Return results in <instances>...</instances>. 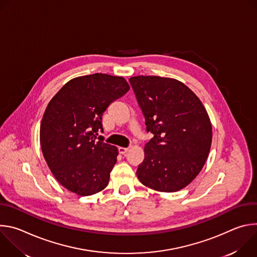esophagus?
<instances>
[{"label": "esophagus", "mask_w": 257, "mask_h": 257, "mask_svg": "<svg viewBox=\"0 0 257 257\" xmlns=\"http://www.w3.org/2000/svg\"><path fill=\"white\" fill-rule=\"evenodd\" d=\"M130 150V146H128V148H119V153L121 155H125L127 152H129Z\"/></svg>", "instance_id": "obj_1"}]
</instances>
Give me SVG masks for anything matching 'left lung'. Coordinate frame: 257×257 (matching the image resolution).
<instances>
[{
  "mask_svg": "<svg viewBox=\"0 0 257 257\" xmlns=\"http://www.w3.org/2000/svg\"><path fill=\"white\" fill-rule=\"evenodd\" d=\"M154 137L145 143L137 177L143 185L176 192L202 170L211 145L212 129L196 94L173 78L135 76L129 79Z\"/></svg>",
  "mask_w": 257,
  "mask_h": 257,
  "instance_id": "8db88e82",
  "label": "left lung"
}]
</instances>
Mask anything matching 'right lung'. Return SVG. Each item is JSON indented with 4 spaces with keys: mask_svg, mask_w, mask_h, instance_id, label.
<instances>
[{
    "mask_svg": "<svg viewBox=\"0 0 257 257\" xmlns=\"http://www.w3.org/2000/svg\"><path fill=\"white\" fill-rule=\"evenodd\" d=\"M130 89L123 77L101 73L76 77L51 99L41 124V146L53 175L81 196L106 187L118 149L103 142L101 117Z\"/></svg>",
    "mask_w": 257,
    "mask_h": 257,
    "instance_id": "obj_1",
    "label": "right lung"
}]
</instances>
